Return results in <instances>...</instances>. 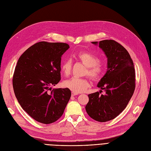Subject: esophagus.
Segmentation results:
<instances>
[{
  "mask_svg": "<svg viewBox=\"0 0 151 151\" xmlns=\"http://www.w3.org/2000/svg\"><path fill=\"white\" fill-rule=\"evenodd\" d=\"M72 96H76V95H77L78 93H76V92H72Z\"/></svg>",
  "mask_w": 151,
  "mask_h": 151,
  "instance_id": "obj_1",
  "label": "esophagus"
}]
</instances>
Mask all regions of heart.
Masks as SVG:
<instances>
[{
  "instance_id": "obj_1",
  "label": "heart",
  "mask_w": 151,
  "mask_h": 151,
  "mask_svg": "<svg viewBox=\"0 0 151 151\" xmlns=\"http://www.w3.org/2000/svg\"><path fill=\"white\" fill-rule=\"evenodd\" d=\"M76 58L87 67L85 75H88L93 81H98L101 79L104 72V67L99 62V59L97 57L89 52L82 51L77 54ZM60 67L64 74L69 76L72 69L71 60L69 59L65 60L62 62ZM64 85L72 92L81 93L84 92L89 86V82L87 78L72 77L66 80L64 82Z\"/></svg>"
}]
</instances>
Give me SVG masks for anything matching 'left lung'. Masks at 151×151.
Listing matches in <instances>:
<instances>
[{
    "mask_svg": "<svg viewBox=\"0 0 151 151\" xmlns=\"http://www.w3.org/2000/svg\"><path fill=\"white\" fill-rule=\"evenodd\" d=\"M92 43L99 45L107 58V72L97 84L106 93L101 95V91L88 95L86 110L92 119L104 122L116 118L126 107L135 90L136 74L133 61L122 45L114 40Z\"/></svg>",
    "mask_w": 151,
    "mask_h": 151,
    "instance_id": "8db88e82",
    "label": "left lung"
}]
</instances>
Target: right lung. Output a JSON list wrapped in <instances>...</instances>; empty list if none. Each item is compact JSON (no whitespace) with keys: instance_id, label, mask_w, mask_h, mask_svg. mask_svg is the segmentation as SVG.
Listing matches in <instances>:
<instances>
[{"instance_id":"1","label":"right lung","mask_w":151,"mask_h":151,"mask_svg":"<svg viewBox=\"0 0 151 151\" xmlns=\"http://www.w3.org/2000/svg\"><path fill=\"white\" fill-rule=\"evenodd\" d=\"M69 48L62 42H39L20 57L12 79L15 97L22 108L39 122L49 124L62 116L71 92L54 89L60 80L61 57Z\"/></svg>"}]
</instances>
